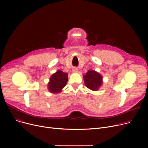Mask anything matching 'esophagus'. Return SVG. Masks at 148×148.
Instances as JSON below:
<instances>
[{"instance_id":"34e87169","label":"esophagus","mask_w":148,"mask_h":148,"mask_svg":"<svg viewBox=\"0 0 148 148\" xmlns=\"http://www.w3.org/2000/svg\"><path fill=\"white\" fill-rule=\"evenodd\" d=\"M73 72L74 73H77L79 72V71L78 68H76V67H74V68L73 69Z\"/></svg>"}]
</instances>
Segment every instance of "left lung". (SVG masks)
Here are the masks:
<instances>
[{"label": "left lung", "instance_id": "8db88e82", "mask_svg": "<svg viewBox=\"0 0 148 148\" xmlns=\"http://www.w3.org/2000/svg\"><path fill=\"white\" fill-rule=\"evenodd\" d=\"M103 76L95 70H89L83 75V80L86 86L91 90L97 91L103 84Z\"/></svg>", "mask_w": 148, "mask_h": 148}]
</instances>
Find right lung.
Here are the masks:
<instances>
[{"label": "right lung", "mask_w": 148, "mask_h": 148, "mask_svg": "<svg viewBox=\"0 0 148 148\" xmlns=\"http://www.w3.org/2000/svg\"><path fill=\"white\" fill-rule=\"evenodd\" d=\"M68 80V73L58 70L50 77L47 86L49 91L53 94H58L61 92L63 88L66 86Z\"/></svg>", "instance_id": "add662e5"}]
</instances>
